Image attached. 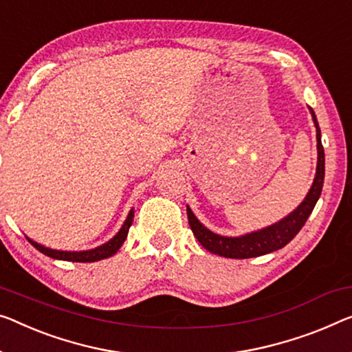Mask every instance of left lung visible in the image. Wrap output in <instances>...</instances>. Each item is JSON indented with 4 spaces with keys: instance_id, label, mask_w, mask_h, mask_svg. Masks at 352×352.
I'll list each match as a JSON object with an SVG mask.
<instances>
[{
    "instance_id": "left-lung-1",
    "label": "left lung",
    "mask_w": 352,
    "mask_h": 352,
    "mask_svg": "<svg viewBox=\"0 0 352 352\" xmlns=\"http://www.w3.org/2000/svg\"><path fill=\"white\" fill-rule=\"evenodd\" d=\"M310 109L314 128H316V140H318V166L316 175H314L313 185L310 191L303 199L300 206L285 217L280 221H276L272 226L262 228L254 232H248L239 237H228V235H219L217 232L207 229L204 224L196 218L190 206H186L188 221H190L191 230L194 237L199 240L204 248L208 250L210 253L223 256V258L230 259H248L258 258L262 254H269L272 251H276L286 246L291 240L298 234V230L303 228L310 217L314 206H316L319 196H321L322 185H324V174H326V158H324V148L321 142V129H319L316 115L313 109Z\"/></svg>"
}]
</instances>
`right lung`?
Returning <instances> with one entry per match:
<instances>
[{"mask_svg": "<svg viewBox=\"0 0 352 352\" xmlns=\"http://www.w3.org/2000/svg\"><path fill=\"white\" fill-rule=\"evenodd\" d=\"M133 219H134V208H131V212L128 213V217H126L122 229H120L118 232L109 240V242L99 245L93 250H85V251L52 250V248H47V246L41 245L38 242H34V240H31L30 237H26V239H28V242L33 245L36 250H39L42 254L49 256V258H54L58 261H71V262H96L101 259H107V258H110V256H113L115 253H117V251L120 250V246L124 243L126 237H128V230L131 228V224H133Z\"/></svg>", "mask_w": 352, "mask_h": 352, "instance_id": "1", "label": "right lung"}]
</instances>
